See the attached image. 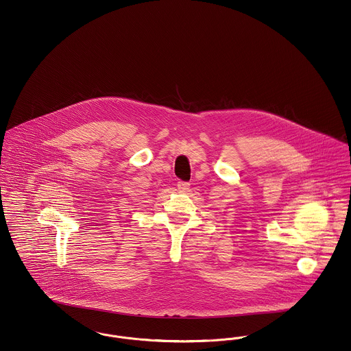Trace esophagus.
<instances>
[{
  "instance_id": "34e87169",
  "label": "esophagus",
  "mask_w": 351,
  "mask_h": 351,
  "mask_svg": "<svg viewBox=\"0 0 351 351\" xmlns=\"http://www.w3.org/2000/svg\"><path fill=\"white\" fill-rule=\"evenodd\" d=\"M188 189H189V184L185 183V182H179V183H178V191H179L180 193H186Z\"/></svg>"
}]
</instances>
